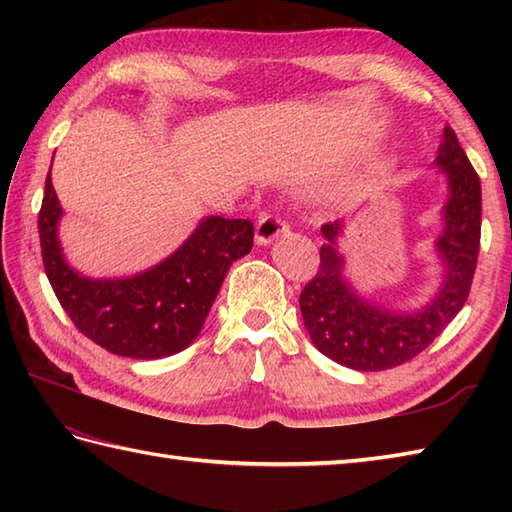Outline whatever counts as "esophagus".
I'll return each mask as SVG.
<instances>
[{"label":"esophagus","instance_id":"1","mask_svg":"<svg viewBox=\"0 0 512 512\" xmlns=\"http://www.w3.org/2000/svg\"><path fill=\"white\" fill-rule=\"evenodd\" d=\"M286 231H288V224L281 220L279 215L266 213V215L259 217V222L255 226V242L259 246H268L275 237H279L281 233H286Z\"/></svg>","mask_w":512,"mask_h":512}]
</instances>
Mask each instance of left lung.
<instances>
[{"label": "left lung", "instance_id": "1", "mask_svg": "<svg viewBox=\"0 0 512 512\" xmlns=\"http://www.w3.org/2000/svg\"><path fill=\"white\" fill-rule=\"evenodd\" d=\"M433 167L447 178L442 231L433 242L442 281L424 306L398 310L358 292L345 277L339 250L345 224L321 226L319 273L301 290L299 308L314 347L334 363L356 372H380L411 361L438 339L469 297L480 253L482 187L451 127H444Z\"/></svg>", "mask_w": 512, "mask_h": 512}]
</instances>
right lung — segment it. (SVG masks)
<instances>
[{
  "mask_svg": "<svg viewBox=\"0 0 512 512\" xmlns=\"http://www.w3.org/2000/svg\"><path fill=\"white\" fill-rule=\"evenodd\" d=\"M61 217L48 171L39 237L54 295L79 332L96 345L143 361L178 354L198 339L228 268L253 248V222L209 215L160 264L129 277L92 279L65 259Z\"/></svg>",
  "mask_w": 512,
  "mask_h": 512,
  "instance_id": "right-lung-1",
  "label": "right lung"
}]
</instances>
